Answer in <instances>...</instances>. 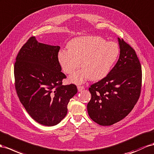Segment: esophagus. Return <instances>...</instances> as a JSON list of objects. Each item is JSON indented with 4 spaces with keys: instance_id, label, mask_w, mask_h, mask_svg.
I'll return each instance as SVG.
<instances>
[{
    "instance_id": "34e87169",
    "label": "esophagus",
    "mask_w": 154,
    "mask_h": 154,
    "mask_svg": "<svg viewBox=\"0 0 154 154\" xmlns=\"http://www.w3.org/2000/svg\"><path fill=\"white\" fill-rule=\"evenodd\" d=\"M85 88L83 86H77V89H78V91L79 92H81L82 91V90H83Z\"/></svg>"
}]
</instances>
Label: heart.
I'll use <instances>...</instances> for the list:
<instances>
[{"mask_svg": "<svg viewBox=\"0 0 154 154\" xmlns=\"http://www.w3.org/2000/svg\"><path fill=\"white\" fill-rule=\"evenodd\" d=\"M68 51L58 53V60L66 73L72 74L81 65V71L69 77L71 82L81 84L90 79L101 80L107 75L120 54L116 42H106L99 36H81L72 39Z\"/></svg>", "mask_w": 154, "mask_h": 154, "instance_id": "1", "label": "heart"}]
</instances>
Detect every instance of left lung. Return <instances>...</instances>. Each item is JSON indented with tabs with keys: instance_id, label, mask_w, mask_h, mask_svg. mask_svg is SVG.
<instances>
[{
	"instance_id": "1",
	"label": "left lung",
	"mask_w": 154,
	"mask_h": 154,
	"mask_svg": "<svg viewBox=\"0 0 154 154\" xmlns=\"http://www.w3.org/2000/svg\"><path fill=\"white\" fill-rule=\"evenodd\" d=\"M119 59L103 79L90 86L92 97L87 105L91 119L111 125L124 118L139 100L142 83L141 65L132 47L118 38Z\"/></svg>"
}]
</instances>
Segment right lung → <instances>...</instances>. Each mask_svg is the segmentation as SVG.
I'll return each instance as SVG.
<instances>
[{"instance_id":"1","label":"right lung","mask_w":154,"mask_h":154,"mask_svg":"<svg viewBox=\"0 0 154 154\" xmlns=\"http://www.w3.org/2000/svg\"><path fill=\"white\" fill-rule=\"evenodd\" d=\"M60 46L29 39L19 51L14 64L15 86L21 103L38 123L53 126L68 112V104L77 86L62 85L66 78L58 60Z\"/></svg>"}]
</instances>
